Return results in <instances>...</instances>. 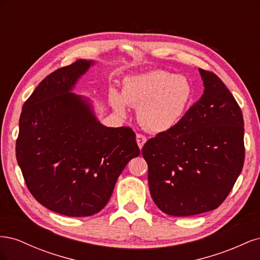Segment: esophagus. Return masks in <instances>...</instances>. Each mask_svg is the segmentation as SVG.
<instances>
[{"label":"esophagus","mask_w":260,"mask_h":260,"mask_svg":"<svg viewBox=\"0 0 260 260\" xmlns=\"http://www.w3.org/2000/svg\"><path fill=\"white\" fill-rule=\"evenodd\" d=\"M145 142H146V137L145 136H143V135H137V143H138V145H139V147L140 148H142L143 147V145L145 144Z\"/></svg>","instance_id":"obj_1"}]
</instances>
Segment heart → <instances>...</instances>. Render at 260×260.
<instances>
[{"label": "heart", "instance_id": "heart-1", "mask_svg": "<svg viewBox=\"0 0 260 260\" xmlns=\"http://www.w3.org/2000/svg\"><path fill=\"white\" fill-rule=\"evenodd\" d=\"M193 98V86L184 76L166 70H151L128 77L121 96L113 91L109 102L115 111L124 116L125 104L138 107V120L153 133L171 130L181 121Z\"/></svg>", "mask_w": 260, "mask_h": 260}]
</instances>
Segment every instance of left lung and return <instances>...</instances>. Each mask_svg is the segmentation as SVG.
<instances>
[{
	"mask_svg": "<svg viewBox=\"0 0 260 260\" xmlns=\"http://www.w3.org/2000/svg\"><path fill=\"white\" fill-rule=\"evenodd\" d=\"M199 70L205 88L201 99L176 127L149 139L142 148L152 199L169 216L219 207L245 158L239 104L218 76Z\"/></svg>",
	"mask_w": 260,
	"mask_h": 260,
	"instance_id": "8db88e82",
	"label": "left lung"
}]
</instances>
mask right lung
Instances as JSON below:
<instances>
[{
	"instance_id": "add662e5",
	"label": "right lung",
	"mask_w": 260,
	"mask_h": 260,
	"mask_svg": "<svg viewBox=\"0 0 260 260\" xmlns=\"http://www.w3.org/2000/svg\"><path fill=\"white\" fill-rule=\"evenodd\" d=\"M93 64L78 59L44 78L19 118L16 158L28 190L41 205L68 217L103 209L118 177L140 155L131 128L105 127L89 100L72 92Z\"/></svg>"
}]
</instances>
